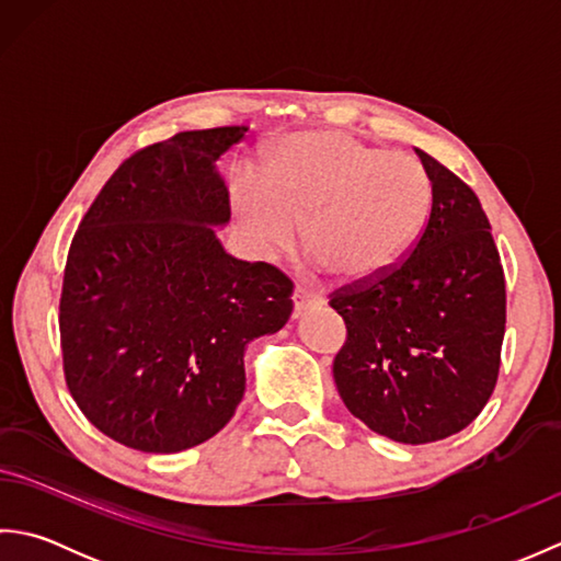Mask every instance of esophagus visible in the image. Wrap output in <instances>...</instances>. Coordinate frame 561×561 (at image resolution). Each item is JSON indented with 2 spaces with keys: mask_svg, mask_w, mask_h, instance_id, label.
I'll list each match as a JSON object with an SVG mask.
<instances>
[{
  "mask_svg": "<svg viewBox=\"0 0 561 561\" xmlns=\"http://www.w3.org/2000/svg\"><path fill=\"white\" fill-rule=\"evenodd\" d=\"M291 299H294V311H296V316L306 313L308 308H318V306H323V296L316 294V291H308V289H304V287L296 289Z\"/></svg>",
  "mask_w": 561,
  "mask_h": 561,
  "instance_id": "1",
  "label": "esophagus"
}]
</instances>
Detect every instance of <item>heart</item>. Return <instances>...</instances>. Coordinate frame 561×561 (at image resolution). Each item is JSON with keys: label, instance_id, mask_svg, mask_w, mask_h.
<instances>
[{"label": "heart", "instance_id": "b5f03b06", "mask_svg": "<svg viewBox=\"0 0 561 561\" xmlns=\"http://www.w3.org/2000/svg\"><path fill=\"white\" fill-rule=\"evenodd\" d=\"M231 209L257 253H289L306 226L320 265L344 282H371L396 270L422 236L432 178L410 153L313 129L277 141L260 181L238 178Z\"/></svg>", "mask_w": 561, "mask_h": 561}]
</instances>
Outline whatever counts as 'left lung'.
Returning a JSON list of instances; mask_svg holds the SVG:
<instances>
[{
	"label": "left lung",
	"instance_id": "left-lung-1",
	"mask_svg": "<svg viewBox=\"0 0 561 561\" xmlns=\"http://www.w3.org/2000/svg\"><path fill=\"white\" fill-rule=\"evenodd\" d=\"M432 209L396 270L330 294L347 340L332 376L347 410L398 444L462 432L496 386L506 282L490 219L468 183L416 149Z\"/></svg>",
	"mask_w": 561,
	"mask_h": 561
}]
</instances>
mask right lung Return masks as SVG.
I'll list each match as a JSON object with an SVG mask.
<instances>
[{"label": "right lung", "instance_id": "1", "mask_svg": "<svg viewBox=\"0 0 561 561\" xmlns=\"http://www.w3.org/2000/svg\"><path fill=\"white\" fill-rule=\"evenodd\" d=\"M245 127L178 133L135 151L71 238L59 344L71 398L108 438L178 453L229 424L245 390V344L294 311V282L224 253L231 217L214 169Z\"/></svg>", "mask_w": 561, "mask_h": 561}]
</instances>
